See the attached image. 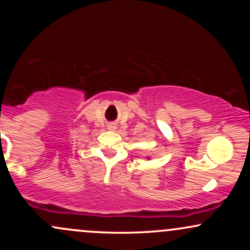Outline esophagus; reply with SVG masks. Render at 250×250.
I'll list each match as a JSON object with an SVG mask.
<instances>
[{"label":"esophagus","mask_w":250,"mask_h":250,"mask_svg":"<svg viewBox=\"0 0 250 250\" xmlns=\"http://www.w3.org/2000/svg\"><path fill=\"white\" fill-rule=\"evenodd\" d=\"M108 129L109 130H116V125H108Z\"/></svg>","instance_id":"34e87169"}]
</instances>
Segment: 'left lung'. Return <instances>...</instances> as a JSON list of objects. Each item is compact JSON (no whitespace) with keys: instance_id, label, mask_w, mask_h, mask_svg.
Wrapping results in <instances>:
<instances>
[{"instance_id":"left-lung-1","label":"left lung","mask_w":250,"mask_h":250,"mask_svg":"<svg viewBox=\"0 0 250 250\" xmlns=\"http://www.w3.org/2000/svg\"><path fill=\"white\" fill-rule=\"evenodd\" d=\"M147 159H149V157H147Z\"/></svg>"}]
</instances>
